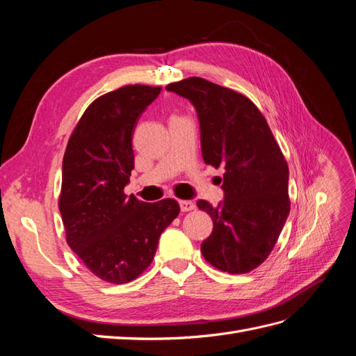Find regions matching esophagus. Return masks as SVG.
I'll use <instances>...</instances> for the list:
<instances>
[{
  "label": "esophagus",
  "instance_id": "34e87169",
  "mask_svg": "<svg viewBox=\"0 0 356 356\" xmlns=\"http://www.w3.org/2000/svg\"><path fill=\"white\" fill-rule=\"evenodd\" d=\"M178 203H179V208L182 212H188V211H193L196 208L195 202H191V200H179Z\"/></svg>",
  "mask_w": 356,
  "mask_h": 356
}]
</instances>
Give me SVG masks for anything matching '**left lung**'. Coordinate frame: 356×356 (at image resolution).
<instances>
[{"label":"left lung","mask_w":356,"mask_h":356,"mask_svg":"<svg viewBox=\"0 0 356 356\" xmlns=\"http://www.w3.org/2000/svg\"><path fill=\"white\" fill-rule=\"evenodd\" d=\"M166 89L195 105L204 163L224 169V202L218 208L197 202L213 222L200 245L203 258L232 275L251 272L272 252L291 208L281 147L245 95L200 77L170 83Z\"/></svg>","instance_id":"obj_1"}]
</instances>
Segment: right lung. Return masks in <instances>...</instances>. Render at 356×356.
Masks as SVG:
<instances>
[{"label":"right lung","mask_w":356,"mask_h":356,"mask_svg":"<svg viewBox=\"0 0 356 356\" xmlns=\"http://www.w3.org/2000/svg\"><path fill=\"white\" fill-rule=\"evenodd\" d=\"M160 86L129 84L95 99L70 136L62 163L59 211L67 243L89 270L126 284L152 264L161 232L177 218L174 199L124 195L134 169L132 135Z\"/></svg>","instance_id":"add662e5"}]
</instances>
